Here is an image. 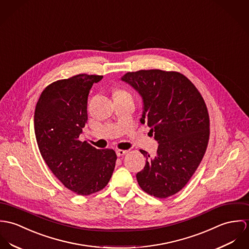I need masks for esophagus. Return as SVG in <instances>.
Returning a JSON list of instances; mask_svg holds the SVG:
<instances>
[{
    "instance_id": "obj_1",
    "label": "esophagus",
    "mask_w": 249,
    "mask_h": 249,
    "mask_svg": "<svg viewBox=\"0 0 249 249\" xmlns=\"http://www.w3.org/2000/svg\"><path fill=\"white\" fill-rule=\"evenodd\" d=\"M126 154H128V151H127V150H117V151H116L117 157H122V156H124V155H126Z\"/></svg>"
}]
</instances>
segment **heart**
I'll use <instances>...</instances> for the list:
<instances>
[{
	"label": "heart",
	"mask_w": 249,
	"mask_h": 249,
	"mask_svg": "<svg viewBox=\"0 0 249 249\" xmlns=\"http://www.w3.org/2000/svg\"><path fill=\"white\" fill-rule=\"evenodd\" d=\"M114 94H128V93L125 92V91H122V90H116V91L114 92Z\"/></svg>",
	"instance_id": "obj_1"
}]
</instances>
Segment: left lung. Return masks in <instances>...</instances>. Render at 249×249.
Wrapping results in <instances>:
<instances>
[{"instance_id": "1", "label": "left lung", "mask_w": 249, "mask_h": 249, "mask_svg": "<svg viewBox=\"0 0 249 249\" xmlns=\"http://www.w3.org/2000/svg\"><path fill=\"white\" fill-rule=\"evenodd\" d=\"M121 80L132 86L143 102L140 122L147 124L159 147L155 157L146 151V164L137 174L140 188L165 198L180 191L199 165L209 140L205 102L183 74L161 70L127 72Z\"/></svg>"}]
</instances>
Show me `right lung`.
Instances as JSON below:
<instances>
[{"instance_id": "right-lung-1", "label": "right lung", "mask_w": 249, "mask_h": 249, "mask_svg": "<svg viewBox=\"0 0 249 249\" xmlns=\"http://www.w3.org/2000/svg\"><path fill=\"white\" fill-rule=\"evenodd\" d=\"M102 75L78 74L49 85L34 112L40 153L56 178L71 191L88 196L102 190L111 179L116 155L80 141L88 120L89 89Z\"/></svg>"}]
</instances>
